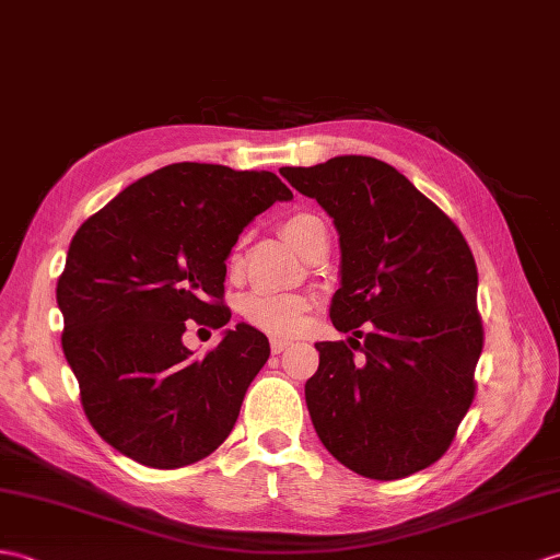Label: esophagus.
Returning a JSON list of instances; mask_svg holds the SVG:
<instances>
[{
	"label": "esophagus",
	"instance_id": "34e87169",
	"mask_svg": "<svg viewBox=\"0 0 560 560\" xmlns=\"http://www.w3.org/2000/svg\"><path fill=\"white\" fill-rule=\"evenodd\" d=\"M291 346H293V343L285 341V339H271V341H269V348H271V353H275V355L283 353V350L291 348Z\"/></svg>",
	"mask_w": 560,
	"mask_h": 560
}]
</instances>
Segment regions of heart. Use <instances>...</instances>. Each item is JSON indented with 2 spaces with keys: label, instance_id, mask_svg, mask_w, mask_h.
<instances>
[{
  "label": "heart",
  "instance_id": "1",
  "mask_svg": "<svg viewBox=\"0 0 560 560\" xmlns=\"http://www.w3.org/2000/svg\"><path fill=\"white\" fill-rule=\"evenodd\" d=\"M319 224L315 214H293L281 224V236L289 241L291 248L298 253L310 236V231ZM231 262H238V255L231 257ZM312 301L303 293H271V291H253L241 301V315L250 327L275 334V336H293L303 329L305 315Z\"/></svg>",
  "mask_w": 560,
  "mask_h": 560
}]
</instances>
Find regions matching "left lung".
<instances>
[{
  "label": "left lung",
  "mask_w": 560,
  "mask_h": 560,
  "mask_svg": "<svg viewBox=\"0 0 560 560\" xmlns=\"http://www.w3.org/2000/svg\"><path fill=\"white\" fill-rule=\"evenodd\" d=\"M279 172L322 205L341 245L329 317L350 336L315 343L319 368L305 384L315 432L362 477L420 472L444 456L475 398L485 341L475 257L458 226L382 160L343 154Z\"/></svg>",
  "instance_id": "1"
}]
</instances>
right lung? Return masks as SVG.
I'll list each match as a JSON object with an SVG mask.
<instances>
[{"mask_svg":"<svg viewBox=\"0 0 560 560\" xmlns=\"http://www.w3.org/2000/svg\"><path fill=\"white\" fill-rule=\"evenodd\" d=\"M293 192L271 172L178 162L124 188L75 231L57 283L61 348L95 432L174 470L224 444L269 358L250 324L192 358L186 322L221 329L226 259L243 229Z\"/></svg>","mask_w":560,"mask_h":560,"instance_id":"1","label":"right lung"}]
</instances>
